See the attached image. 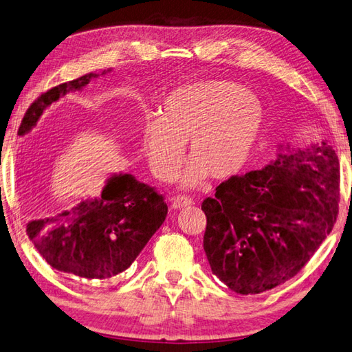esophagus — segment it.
<instances>
[{"label": "esophagus", "mask_w": 352, "mask_h": 352, "mask_svg": "<svg viewBox=\"0 0 352 352\" xmlns=\"http://www.w3.org/2000/svg\"><path fill=\"white\" fill-rule=\"evenodd\" d=\"M192 200L190 197H185V196H177L175 199H171V208L173 209H184L186 206H191L192 205Z\"/></svg>", "instance_id": "34e87169"}]
</instances>
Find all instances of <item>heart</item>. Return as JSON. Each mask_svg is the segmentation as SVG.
<instances>
[{"instance_id":"heart-1","label":"heart","mask_w":352,"mask_h":352,"mask_svg":"<svg viewBox=\"0 0 352 352\" xmlns=\"http://www.w3.org/2000/svg\"><path fill=\"white\" fill-rule=\"evenodd\" d=\"M262 129L263 111L256 96L235 82L208 81L173 93L160 117H147L140 147L155 177L170 182L188 142L192 161L181 184L194 188L208 175L215 181L239 175L252 160Z\"/></svg>"}]
</instances>
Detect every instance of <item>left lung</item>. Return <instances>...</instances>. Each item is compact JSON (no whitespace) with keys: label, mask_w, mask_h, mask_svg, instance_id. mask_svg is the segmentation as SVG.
I'll return each mask as SVG.
<instances>
[{"label":"left lung","mask_w":352,"mask_h":352,"mask_svg":"<svg viewBox=\"0 0 352 352\" xmlns=\"http://www.w3.org/2000/svg\"><path fill=\"white\" fill-rule=\"evenodd\" d=\"M339 177L338 155L324 143L286 146L267 167L218 185L201 205L203 248L214 274L242 295L298 274L338 218Z\"/></svg>","instance_id":"obj_1"}]
</instances>
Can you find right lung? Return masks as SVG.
I'll return each mask as SVG.
<instances>
[{"instance_id": "add662e5", "label": "right lung", "mask_w": 352, "mask_h": 352, "mask_svg": "<svg viewBox=\"0 0 352 352\" xmlns=\"http://www.w3.org/2000/svg\"><path fill=\"white\" fill-rule=\"evenodd\" d=\"M98 76L91 72L43 93L23 116L18 134H28L51 104L82 90ZM167 210L152 186L129 173H114L99 197L82 200L56 217L31 220L27 235L54 270L84 280H105L131 267L161 228Z\"/></svg>"}]
</instances>
